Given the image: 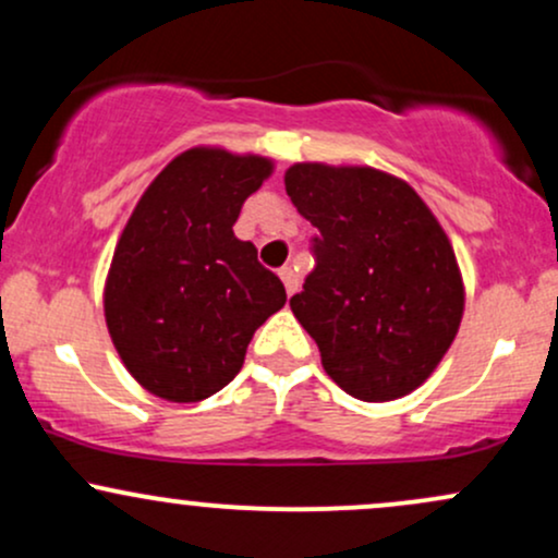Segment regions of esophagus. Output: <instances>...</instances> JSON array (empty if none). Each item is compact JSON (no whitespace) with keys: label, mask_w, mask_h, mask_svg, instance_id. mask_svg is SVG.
<instances>
[{"label":"esophagus","mask_w":558,"mask_h":558,"mask_svg":"<svg viewBox=\"0 0 558 558\" xmlns=\"http://www.w3.org/2000/svg\"><path fill=\"white\" fill-rule=\"evenodd\" d=\"M280 280H283L288 296H293V293L299 291V275H296V270H293V267H283V270H280Z\"/></svg>","instance_id":"1"}]
</instances>
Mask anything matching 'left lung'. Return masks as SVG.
<instances>
[{
    "mask_svg": "<svg viewBox=\"0 0 558 558\" xmlns=\"http://www.w3.org/2000/svg\"><path fill=\"white\" fill-rule=\"evenodd\" d=\"M293 207L319 230L315 270L291 299L323 367L360 401L420 388L464 315V283L446 230L417 191L375 168L299 162Z\"/></svg>",
    "mask_w": 558,
    "mask_h": 558,
    "instance_id": "left-lung-1",
    "label": "left lung"
}]
</instances>
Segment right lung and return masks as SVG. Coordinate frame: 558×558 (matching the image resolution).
<instances>
[{"label": "right lung", "mask_w": 558, "mask_h": 558, "mask_svg": "<svg viewBox=\"0 0 558 558\" xmlns=\"http://www.w3.org/2000/svg\"><path fill=\"white\" fill-rule=\"evenodd\" d=\"M272 159L194 146L165 168L125 222L105 283V319L125 369L165 401L226 388L286 288L233 233Z\"/></svg>", "instance_id": "add662e5"}]
</instances>
